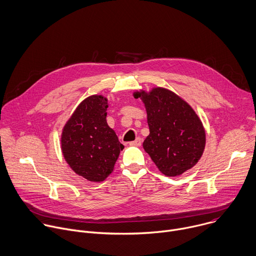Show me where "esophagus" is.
Segmentation results:
<instances>
[{
  "label": "esophagus",
  "instance_id": "esophagus-1",
  "mask_svg": "<svg viewBox=\"0 0 256 256\" xmlns=\"http://www.w3.org/2000/svg\"><path fill=\"white\" fill-rule=\"evenodd\" d=\"M142 144V138H136L134 142H130V146H140Z\"/></svg>",
  "mask_w": 256,
  "mask_h": 256
}]
</instances>
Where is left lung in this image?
Here are the masks:
<instances>
[{"instance_id":"left-lung-1","label":"left lung","mask_w":256,"mask_h":256,"mask_svg":"<svg viewBox=\"0 0 256 256\" xmlns=\"http://www.w3.org/2000/svg\"><path fill=\"white\" fill-rule=\"evenodd\" d=\"M144 104L150 134L144 150L160 172L176 177L193 168L203 154L206 134L195 110L173 92L154 88L134 92Z\"/></svg>"}]
</instances>
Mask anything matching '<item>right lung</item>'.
Segmentation results:
<instances>
[{
    "label": "right lung",
    "instance_id": "1",
    "mask_svg": "<svg viewBox=\"0 0 256 256\" xmlns=\"http://www.w3.org/2000/svg\"><path fill=\"white\" fill-rule=\"evenodd\" d=\"M108 98L92 96L76 108L61 134L63 156L73 171L90 182L104 181L124 150L106 122Z\"/></svg>",
    "mask_w": 256,
    "mask_h": 256
}]
</instances>
